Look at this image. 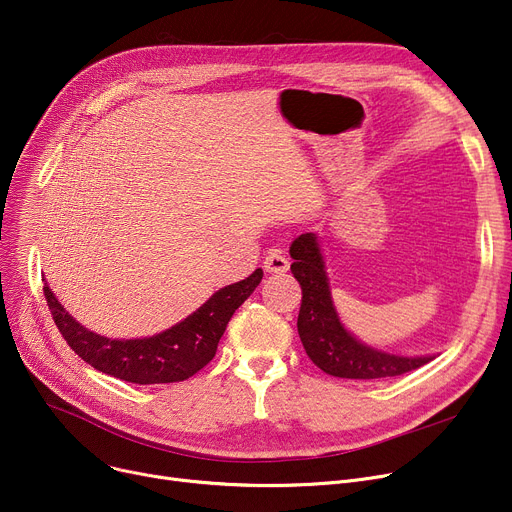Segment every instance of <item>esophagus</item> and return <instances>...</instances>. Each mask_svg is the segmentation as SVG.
Segmentation results:
<instances>
[{"instance_id": "esophagus-1", "label": "esophagus", "mask_w": 512, "mask_h": 512, "mask_svg": "<svg viewBox=\"0 0 512 512\" xmlns=\"http://www.w3.org/2000/svg\"><path fill=\"white\" fill-rule=\"evenodd\" d=\"M263 267H265V272L284 274V272L288 270V267H290V259H288L280 249H272L270 253L265 255Z\"/></svg>"}]
</instances>
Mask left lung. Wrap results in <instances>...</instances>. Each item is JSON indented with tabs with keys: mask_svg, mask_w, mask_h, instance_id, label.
Segmentation results:
<instances>
[{
	"mask_svg": "<svg viewBox=\"0 0 512 512\" xmlns=\"http://www.w3.org/2000/svg\"><path fill=\"white\" fill-rule=\"evenodd\" d=\"M294 259L290 272L303 290L299 309V336L309 359L330 375L348 380H380L409 373L434 357H398L361 344L344 330L332 305L324 257L317 236L301 234L290 245Z\"/></svg>",
	"mask_w": 512,
	"mask_h": 512,
	"instance_id": "obj_1",
	"label": "left lung"
}]
</instances>
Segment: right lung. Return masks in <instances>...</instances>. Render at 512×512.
I'll list each match as a JSON object with an SVG mask.
<instances>
[{
  "instance_id": "obj_1",
  "label": "right lung",
  "mask_w": 512,
  "mask_h": 512,
  "mask_svg": "<svg viewBox=\"0 0 512 512\" xmlns=\"http://www.w3.org/2000/svg\"><path fill=\"white\" fill-rule=\"evenodd\" d=\"M261 278L263 272L255 270L249 278L215 292L174 328L137 340L93 334L64 311L49 286H43V294L60 334L91 367L130 384H172L188 380L215 357L230 317L251 297Z\"/></svg>"
}]
</instances>
